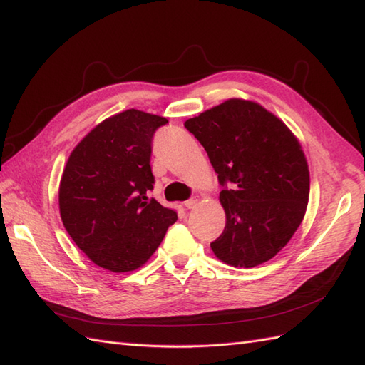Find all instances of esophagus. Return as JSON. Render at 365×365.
<instances>
[{"label": "esophagus", "instance_id": "esophagus-1", "mask_svg": "<svg viewBox=\"0 0 365 365\" xmlns=\"http://www.w3.org/2000/svg\"><path fill=\"white\" fill-rule=\"evenodd\" d=\"M197 203H199V199H197V197H192V199H190V200H186V202H185V207L188 208V210H192L194 207L197 205Z\"/></svg>", "mask_w": 365, "mask_h": 365}]
</instances>
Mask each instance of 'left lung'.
<instances>
[{
    "instance_id": "obj_1",
    "label": "left lung",
    "mask_w": 365,
    "mask_h": 365,
    "mask_svg": "<svg viewBox=\"0 0 365 365\" xmlns=\"http://www.w3.org/2000/svg\"><path fill=\"white\" fill-rule=\"evenodd\" d=\"M207 150L225 210L211 250L225 264L255 267L274 258L303 221L309 171L299 140L264 107L228 99L185 123Z\"/></svg>"
}]
</instances>
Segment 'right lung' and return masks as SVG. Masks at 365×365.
<instances>
[{
    "label": "right lung",
    "instance_id": "right-lung-1",
    "mask_svg": "<svg viewBox=\"0 0 365 365\" xmlns=\"http://www.w3.org/2000/svg\"><path fill=\"white\" fill-rule=\"evenodd\" d=\"M166 118L125 110L98 124L71 152L58 188L68 235L95 262L130 272L163 241L177 213L150 197L152 138Z\"/></svg>",
    "mask_w": 365,
    "mask_h": 365
}]
</instances>
